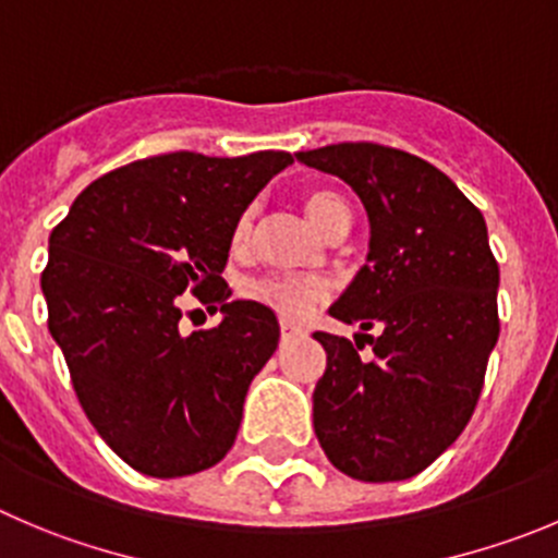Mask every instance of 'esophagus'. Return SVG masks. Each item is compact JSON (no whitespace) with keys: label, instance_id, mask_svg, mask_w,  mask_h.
Listing matches in <instances>:
<instances>
[{"label":"esophagus","instance_id":"34e87169","mask_svg":"<svg viewBox=\"0 0 558 558\" xmlns=\"http://www.w3.org/2000/svg\"><path fill=\"white\" fill-rule=\"evenodd\" d=\"M279 328H282V337H295V333H301V326H299V323L282 320V323H279Z\"/></svg>","mask_w":558,"mask_h":558}]
</instances>
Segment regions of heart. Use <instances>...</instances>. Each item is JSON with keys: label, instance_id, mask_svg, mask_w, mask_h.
Returning <instances> with one entry per match:
<instances>
[{"label": "heart", "instance_id": "1", "mask_svg": "<svg viewBox=\"0 0 558 558\" xmlns=\"http://www.w3.org/2000/svg\"><path fill=\"white\" fill-rule=\"evenodd\" d=\"M301 205H304V214L310 216L312 225L326 235H339L350 225L348 199L339 191L312 189L306 191ZM246 235L248 216H243L235 227V243L246 241ZM243 295L263 304L265 310L276 312V315L288 317V320H301L326 295V288H323V282L301 279V276H259V279H248L243 284Z\"/></svg>", "mask_w": 558, "mask_h": 558}]
</instances>
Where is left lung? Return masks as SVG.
I'll list each match as a JSON object with an SVG mask.
<instances>
[{"instance_id": "obj_1", "label": "left lung", "mask_w": 558, "mask_h": 558, "mask_svg": "<svg viewBox=\"0 0 558 558\" xmlns=\"http://www.w3.org/2000/svg\"><path fill=\"white\" fill-rule=\"evenodd\" d=\"M337 174L369 219L367 265L331 306L373 344L317 331L328 364L317 380L315 435L342 474L411 480L447 452L480 400L498 342V263L469 196L433 163L373 142L295 153Z\"/></svg>"}]
</instances>
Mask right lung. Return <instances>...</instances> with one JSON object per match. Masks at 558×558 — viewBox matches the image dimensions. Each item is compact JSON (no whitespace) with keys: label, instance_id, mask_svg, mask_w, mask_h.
Returning <instances> with one entry per match:
<instances>
[{"label":"right lung","instance_id":"obj_1","mask_svg":"<svg viewBox=\"0 0 558 558\" xmlns=\"http://www.w3.org/2000/svg\"><path fill=\"white\" fill-rule=\"evenodd\" d=\"M290 163L284 150L142 158L89 183L51 230L49 331L93 427L142 474H196L235 444L279 323L257 301H230L221 270L243 210ZM185 289L226 320L180 335Z\"/></svg>","mask_w":558,"mask_h":558}]
</instances>
